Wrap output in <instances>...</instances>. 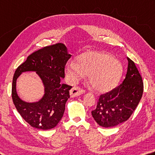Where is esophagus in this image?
Instances as JSON below:
<instances>
[{"label":"esophagus","mask_w":155,"mask_h":155,"mask_svg":"<svg viewBox=\"0 0 155 155\" xmlns=\"http://www.w3.org/2000/svg\"><path fill=\"white\" fill-rule=\"evenodd\" d=\"M84 93H85V91L83 89H81L78 87H72L71 90L70 91V95L71 97H74L78 96V95H82Z\"/></svg>","instance_id":"obj_1"}]
</instances>
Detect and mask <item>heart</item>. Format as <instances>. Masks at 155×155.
I'll return each mask as SVG.
<instances>
[{"label":"heart","instance_id":"b5f03b06","mask_svg":"<svg viewBox=\"0 0 155 155\" xmlns=\"http://www.w3.org/2000/svg\"><path fill=\"white\" fill-rule=\"evenodd\" d=\"M77 61H69L65 67V74L71 83L88 75L89 83L95 91L106 92L114 88L121 77V64L106 53L85 52L78 56Z\"/></svg>","mask_w":155,"mask_h":155}]
</instances>
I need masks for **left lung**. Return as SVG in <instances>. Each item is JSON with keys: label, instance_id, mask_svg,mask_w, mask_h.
Masks as SVG:
<instances>
[{"label": "left lung", "instance_id": "8db88e82", "mask_svg": "<svg viewBox=\"0 0 155 155\" xmlns=\"http://www.w3.org/2000/svg\"><path fill=\"white\" fill-rule=\"evenodd\" d=\"M125 78L116 88L101 95L96 108L91 112L94 120L104 127H112L126 121L141 100L142 78L135 63L129 58Z\"/></svg>", "mask_w": 155, "mask_h": 155}]
</instances>
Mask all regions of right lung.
I'll list each match as a JSON object with an SVG mask.
<instances>
[{
  "mask_svg": "<svg viewBox=\"0 0 155 155\" xmlns=\"http://www.w3.org/2000/svg\"><path fill=\"white\" fill-rule=\"evenodd\" d=\"M70 57L66 47L58 43L34 52L16 69L12 83L13 104L22 118L33 127L52 129L62 118L72 86L60 82L65 77L64 68ZM25 71H35L43 83L44 94L36 102H25L16 93V79Z\"/></svg>",
  "mask_w": 155,
  "mask_h": 155,
  "instance_id": "obj_1",
  "label": "right lung"
}]
</instances>
